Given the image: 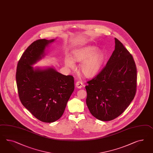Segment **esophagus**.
Masks as SVG:
<instances>
[{"label":"esophagus","instance_id":"esophagus-1","mask_svg":"<svg viewBox=\"0 0 153 153\" xmlns=\"http://www.w3.org/2000/svg\"><path fill=\"white\" fill-rule=\"evenodd\" d=\"M83 84L82 82V81H78L76 83V86L77 88H82L83 87Z\"/></svg>","mask_w":153,"mask_h":153}]
</instances>
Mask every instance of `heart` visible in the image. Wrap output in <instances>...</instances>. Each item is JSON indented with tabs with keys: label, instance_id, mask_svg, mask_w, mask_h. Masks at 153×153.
<instances>
[{
	"label": "heart",
	"instance_id": "obj_1",
	"mask_svg": "<svg viewBox=\"0 0 153 153\" xmlns=\"http://www.w3.org/2000/svg\"><path fill=\"white\" fill-rule=\"evenodd\" d=\"M97 48L92 45L82 47L74 52V59L77 62H82L80 65V70L83 74L87 77L96 74L103 64L104 56L101 52H97ZM66 65L71 68L74 67V62L72 58L68 56L66 58Z\"/></svg>",
	"mask_w": 153,
	"mask_h": 153
}]
</instances>
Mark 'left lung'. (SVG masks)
<instances>
[{"instance_id": "8db88e82", "label": "left lung", "mask_w": 153, "mask_h": 153, "mask_svg": "<svg viewBox=\"0 0 153 153\" xmlns=\"http://www.w3.org/2000/svg\"><path fill=\"white\" fill-rule=\"evenodd\" d=\"M115 41V50L106 65L85 86L90 111L96 119L105 121L123 113L136 94L135 63L123 43L116 38Z\"/></svg>"}]
</instances>
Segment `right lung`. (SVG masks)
Segmentation results:
<instances>
[{
  "label": "right lung",
  "mask_w": 153,
  "mask_h": 153,
  "mask_svg": "<svg viewBox=\"0 0 153 153\" xmlns=\"http://www.w3.org/2000/svg\"><path fill=\"white\" fill-rule=\"evenodd\" d=\"M54 39H38L21 56L16 72L18 92L22 105L36 118L45 123L58 120L74 91V78L53 68L34 69L32 65L44 56L45 48Z\"/></svg>",
  "instance_id": "right-lung-1"
}]
</instances>
